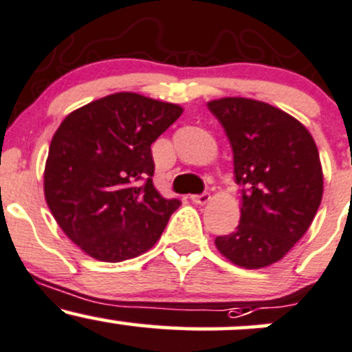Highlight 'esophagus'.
<instances>
[{
	"instance_id": "1",
	"label": "esophagus",
	"mask_w": 352,
	"mask_h": 352,
	"mask_svg": "<svg viewBox=\"0 0 352 352\" xmlns=\"http://www.w3.org/2000/svg\"><path fill=\"white\" fill-rule=\"evenodd\" d=\"M190 200H192L193 204H197V205H205L207 201H210V193L204 192V193H200V195H192V197H190Z\"/></svg>"
}]
</instances>
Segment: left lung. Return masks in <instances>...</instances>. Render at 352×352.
<instances>
[{"instance_id": "obj_1", "label": "left lung", "mask_w": 352, "mask_h": 352, "mask_svg": "<svg viewBox=\"0 0 352 352\" xmlns=\"http://www.w3.org/2000/svg\"><path fill=\"white\" fill-rule=\"evenodd\" d=\"M225 129L241 187L235 232L217 236L218 252L248 270L280 261L301 240L322 199L318 147L308 129L261 100H210Z\"/></svg>"}]
</instances>
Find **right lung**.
Wrapping results in <instances>:
<instances>
[{
	"mask_svg": "<svg viewBox=\"0 0 352 352\" xmlns=\"http://www.w3.org/2000/svg\"><path fill=\"white\" fill-rule=\"evenodd\" d=\"M177 104L117 92L71 112L52 137L44 197L71 241L107 263L151 250L179 199L153 187L151 145L182 116Z\"/></svg>",
	"mask_w": 352,
	"mask_h": 352,
	"instance_id": "1",
	"label": "right lung"
}]
</instances>
